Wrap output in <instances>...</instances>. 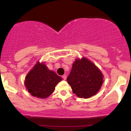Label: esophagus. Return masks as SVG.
Masks as SVG:
<instances>
[{"mask_svg":"<svg viewBox=\"0 0 131 131\" xmlns=\"http://www.w3.org/2000/svg\"><path fill=\"white\" fill-rule=\"evenodd\" d=\"M62 78H63V79H64V80H66V79H67V75L64 74L63 76H62Z\"/></svg>","mask_w":131,"mask_h":131,"instance_id":"esophagus-1","label":"esophagus"}]
</instances>
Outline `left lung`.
<instances>
[{"label": "left lung", "mask_w": 131, "mask_h": 131, "mask_svg": "<svg viewBox=\"0 0 131 131\" xmlns=\"http://www.w3.org/2000/svg\"><path fill=\"white\" fill-rule=\"evenodd\" d=\"M67 82L78 97L88 99L100 91L103 75L94 63L82 57L75 60Z\"/></svg>", "instance_id": "8db88e82"}]
</instances>
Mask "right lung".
Instances as JSON below:
<instances>
[{
	"label": "right lung",
	"instance_id": "1",
	"mask_svg": "<svg viewBox=\"0 0 131 131\" xmlns=\"http://www.w3.org/2000/svg\"><path fill=\"white\" fill-rule=\"evenodd\" d=\"M61 80L60 76L48 69L45 63L38 61L25 77V85L32 96L46 99L53 92L56 85Z\"/></svg>",
	"mask_w": 131,
	"mask_h": 131
}]
</instances>
